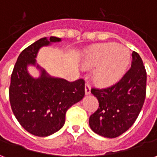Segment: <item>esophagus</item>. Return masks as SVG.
Instances as JSON below:
<instances>
[{"mask_svg":"<svg viewBox=\"0 0 157 157\" xmlns=\"http://www.w3.org/2000/svg\"><path fill=\"white\" fill-rule=\"evenodd\" d=\"M85 93L86 95H89L91 93V86L88 82H86L85 85Z\"/></svg>","mask_w":157,"mask_h":157,"instance_id":"esophagus-1","label":"esophagus"}]
</instances>
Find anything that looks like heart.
<instances>
[{
	"mask_svg": "<svg viewBox=\"0 0 157 157\" xmlns=\"http://www.w3.org/2000/svg\"><path fill=\"white\" fill-rule=\"evenodd\" d=\"M129 52L114 43L104 44L90 49L85 54L82 65L86 68L97 67L94 80L102 85H108L121 77L129 62Z\"/></svg>",
	"mask_w": 157,
	"mask_h": 157,
	"instance_id": "b5f03b06",
	"label": "heart"
}]
</instances>
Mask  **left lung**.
Returning a JSON list of instances; mask_svg holds the SVG:
<instances>
[{"label":"left lung","instance_id":"8db88e82","mask_svg":"<svg viewBox=\"0 0 157 157\" xmlns=\"http://www.w3.org/2000/svg\"><path fill=\"white\" fill-rule=\"evenodd\" d=\"M99 108L89 118L96 134L116 138L134 124L144 104L146 71L138 53H132L131 67L115 84L102 89L92 88Z\"/></svg>","mask_w":157,"mask_h":157}]
</instances>
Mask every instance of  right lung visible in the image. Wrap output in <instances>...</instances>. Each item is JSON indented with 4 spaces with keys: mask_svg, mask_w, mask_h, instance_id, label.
Returning a JSON list of instances; mask_svg holds the SVG:
<instances>
[{
    "mask_svg": "<svg viewBox=\"0 0 157 157\" xmlns=\"http://www.w3.org/2000/svg\"><path fill=\"white\" fill-rule=\"evenodd\" d=\"M61 39L43 38L29 45L19 55L11 76L9 98L17 121L30 134L45 137L65 124V113L85 96V81L68 82L52 77L39 65L40 76L33 78L28 65H36L39 48Z\"/></svg>",
    "mask_w": 157,
    "mask_h": 157,
    "instance_id": "right-lung-1",
    "label": "right lung"
}]
</instances>
